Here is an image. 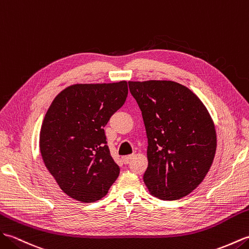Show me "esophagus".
Listing matches in <instances>:
<instances>
[{
    "instance_id": "esophagus-1",
    "label": "esophagus",
    "mask_w": 249,
    "mask_h": 249,
    "mask_svg": "<svg viewBox=\"0 0 249 249\" xmlns=\"http://www.w3.org/2000/svg\"><path fill=\"white\" fill-rule=\"evenodd\" d=\"M134 158V154H130V156H126V157H124L123 158V161H124V164H128L132 159Z\"/></svg>"
}]
</instances>
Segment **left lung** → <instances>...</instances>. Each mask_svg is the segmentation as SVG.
Instances as JSON below:
<instances>
[{"instance_id": "1", "label": "left lung", "mask_w": 249, "mask_h": 249, "mask_svg": "<svg viewBox=\"0 0 249 249\" xmlns=\"http://www.w3.org/2000/svg\"><path fill=\"white\" fill-rule=\"evenodd\" d=\"M129 88L146 128L148 191L163 200L189 195L203 181L216 152V131L207 107L177 82L130 81Z\"/></svg>"}]
</instances>
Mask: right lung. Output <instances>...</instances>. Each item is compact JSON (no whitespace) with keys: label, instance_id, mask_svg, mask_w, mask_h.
Segmentation results:
<instances>
[{"label":"right lung","instance_id":"right-lung-1","mask_svg":"<svg viewBox=\"0 0 249 249\" xmlns=\"http://www.w3.org/2000/svg\"><path fill=\"white\" fill-rule=\"evenodd\" d=\"M126 96V81L74 84L50 106L40 130V153L60 190L73 199H101L118 178L104 126Z\"/></svg>","mask_w":249,"mask_h":249}]
</instances>
